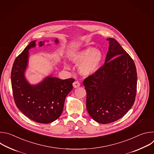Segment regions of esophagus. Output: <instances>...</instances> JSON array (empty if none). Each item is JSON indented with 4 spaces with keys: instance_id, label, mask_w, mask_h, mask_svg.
I'll return each mask as SVG.
<instances>
[{
    "instance_id": "1",
    "label": "esophagus",
    "mask_w": 154,
    "mask_h": 154,
    "mask_svg": "<svg viewBox=\"0 0 154 154\" xmlns=\"http://www.w3.org/2000/svg\"><path fill=\"white\" fill-rule=\"evenodd\" d=\"M80 86V83L78 81H75L73 83V86H74V88H77L79 87Z\"/></svg>"
}]
</instances>
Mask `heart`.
I'll return each mask as SVG.
<instances>
[{
	"label": "heart",
	"mask_w": 154,
	"mask_h": 154,
	"mask_svg": "<svg viewBox=\"0 0 154 154\" xmlns=\"http://www.w3.org/2000/svg\"><path fill=\"white\" fill-rule=\"evenodd\" d=\"M69 60L75 64H79L78 71L80 74L90 77L96 74L100 69L103 60V54L94 47H86L72 51ZM64 66L68 69L69 66L65 63Z\"/></svg>",
	"instance_id": "obj_1"
}]
</instances>
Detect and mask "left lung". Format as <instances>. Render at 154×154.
Masks as SVG:
<instances>
[{"instance_id":"1","label":"left lung","mask_w":154,"mask_h":154,"mask_svg":"<svg viewBox=\"0 0 154 154\" xmlns=\"http://www.w3.org/2000/svg\"><path fill=\"white\" fill-rule=\"evenodd\" d=\"M103 66L85 79L86 109L100 124H109L123 117L133 106L137 93V73L130 56L113 38Z\"/></svg>"}]
</instances>
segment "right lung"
Wrapping results in <instances>:
<instances>
[{"label": "right lung", "instance_id": "obj_1", "mask_svg": "<svg viewBox=\"0 0 154 154\" xmlns=\"http://www.w3.org/2000/svg\"><path fill=\"white\" fill-rule=\"evenodd\" d=\"M54 41L57 45L59 40ZM45 42L40 41L39 46L45 45ZM35 47L36 40L32 41L14 61L11 74L13 94L17 107L24 115L35 122L48 124L60 116L66 97L73 88L74 79L61 80L49 75L37 84H30L25 73L29 50Z\"/></svg>", "mask_w": 154, "mask_h": 154}]
</instances>
